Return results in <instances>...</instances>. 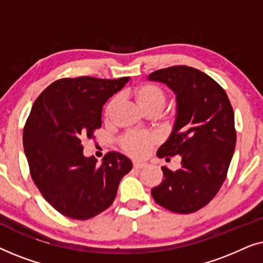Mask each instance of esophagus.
I'll return each mask as SVG.
<instances>
[{"instance_id":"1","label":"esophagus","mask_w":263,"mask_h":263,"mask_svg":"<svg viewBox=\"0 0 263 263\" xmlns=\"http://www.w3.org/2000/svg\"><path fill=\"white\" fill-rule=\"evenodd\" d=\"M147 164L146 163H139V161H134V167L135 168H142L146 167Z\"/></svg>"}]
</instances>
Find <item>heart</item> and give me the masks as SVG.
<instances>
[{
  "label": "heart",
  "instance_id": "obj_1",
  "mask_svg": "<svg viewBox=\"0 0 263 263\" xmlns=\"http://www.w3.org/2000/svg\"><path fill=\"white\" fill-rule=\"evenodd\" d=\"M132 95L134 96L139 106L148 112H158L159 114L164 109L165 102H166V95L160 88L159 86L149 84H141L133 88ZM118 103L117 97H112L109 102L106 103L105 109H104V118L109 120L112 115L114 110L116 109ZM157 143L156 136L151 134H140V133H127L120 140V145L122 149L129 156L134 158H143L149 153L152 147Z\"/></svg>",
  "mask_w": 263,
  "mask_h": 263
}]
</instances>
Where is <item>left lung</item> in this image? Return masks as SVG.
<instances>
[{
    "instance_id": "1",
    "label": "left lung",
    "mask_w": 263,
    "mask_h": 263,
    "mask_svg": "<svg viewBox=\"0 0 263 263\" xmlns=\"http://www.w3.org/2000/svg\"><path fill=\"white\" fill-rule=\"evenodd\" d=\"M148 80L166 84L176 95L174 129L159 158L181 156V167H161L163 182L151 190L160 206L188 214L206 206L224 183L236 146L235 114L224 88L188 66L153 71Z\"/></svg>"
}]
</instances>
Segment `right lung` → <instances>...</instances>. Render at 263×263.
<instances>
[{"label": "right lung", "instance_id": "add662e5", "mask_svg": "<svg viewBox=\"0 0 263 263\" xmlns=\"http://www.w3.org/2000/svg\"><path fill=\"white\" fill-rule=\"evenodd\" d=\"M129 77L60 79L41 93L24 128L32 179L51 206L68 218L86 220L112 204L118 184L132 170L129 158L109 152L102 165L84 156L85 140L102 127L103 105Z\"/></svg>", "mask_w": 263, "mask_h": 263}]
</instances>
